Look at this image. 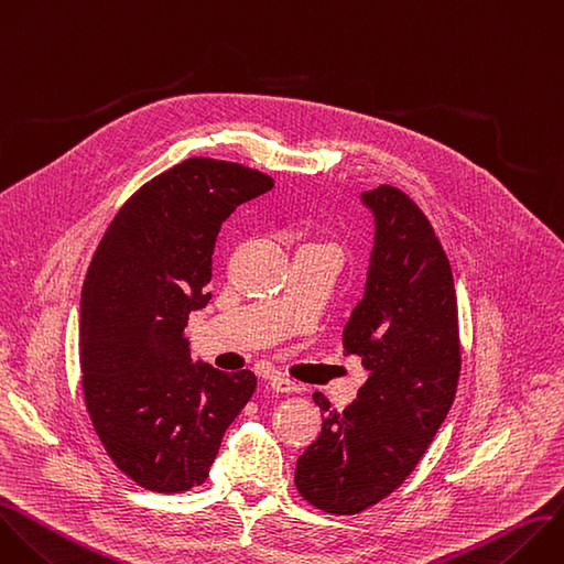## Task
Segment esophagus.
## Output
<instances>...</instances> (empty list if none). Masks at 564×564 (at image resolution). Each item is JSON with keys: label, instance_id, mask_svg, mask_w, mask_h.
Returning <instances> with one entry per match:
<instances>
[{"label": "esophagus", "instance_id": "esophagus-1", "mask_svg": "<svg viewBox=\"0 0 564 564\" xmlns=\"http://www.w3.org/2000/svg\"><path fill=\"white\" fill-rule=\"evenodd\" d=\"M269 386H271L275 392H300V390H302L295 381L286 379L284 375H271V377H269Z\"/></svg>", "mask_w": 564, "mask_h": 564}]
</instances>
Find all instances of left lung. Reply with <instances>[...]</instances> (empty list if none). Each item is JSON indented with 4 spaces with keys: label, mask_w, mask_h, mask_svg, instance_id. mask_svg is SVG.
I'll list each match as a JSON object with an SVG mask.
<instances>
[{
    "label": "left lung",
    "mask_w": 564,
    "mask_h": 564,
    "mask_svg": "<svg viewBox=\"0 0 564 564\" xmlns=\"http://www.w3.org/2000/svg\"><path fill=\"white\" fill-rule=\"evenodd\" d=\"M375 216L366 291L344 326L346 355L368 370L341 412L315 392L322 434L297 458L313 507L352 516L392 494L445 421L460 375L454 278L416 203L392 185L364 192Z\"/></svg>",
    "instance_id": "obj_1"
}]
</instances>
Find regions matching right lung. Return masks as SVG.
Here are the masks:
<instances>
[{"label": "right lung", "instance_id": "obj_1", "mask_svg": "<svg viewBox=\"0 0 564 564\" xmlns=\"http://www.w3.org/2000/svg\"><path fill=\"white\" fill-rule=\"evenodd\" d=\"M273 178L187 159L115 216L84 282L79 357L95 432L115 465L150 491L203 485L256 375L192 364L185 326L212 300L220 225Z\"/></svg>", "mask_w": 564, "mask_h": 564}]
</instances>
